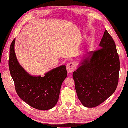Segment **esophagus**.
Masks as SVG:
<instances>
[{
    "label": "esophagus",
    "instance_id": "obj_1",
    "mask_svg": "<svg viewBox=\"0 0 128 128\" xmlns=\"http://www.w3.org/2000/svg\"><path fill=\"white\" fill-rule=\"evenodd\" d=\"M66 69L69 72H72L74 71L76 69V65L74 62H71L67 64Z\"/></svg>",
    "mask_w": 128,
    "mask_h": 128
}]
</instances>
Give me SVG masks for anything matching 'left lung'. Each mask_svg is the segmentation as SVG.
Masks as SVG:
<instances>
[{"mask_svg": "<svg viewBox=\"0 0 128 128\" xmlns=\"http://www.w3.org/2000/svg\"><path fill=\"white\" fill-rule=\"evenodd\" d=\"M100 46L99 50L90 53L72 75L78 100L88 108L104 102L118 84L120 60L115 42L107 30Z\"/></svg>", "mask_w": 128, "mask_h": 128, "instance_id": "8db88e82", "label": "left lung"}]
</instances>
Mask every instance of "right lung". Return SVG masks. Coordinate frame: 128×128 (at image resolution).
Masks as SVG:
<instances>
[{
  "mask_svg": "<svg viewBox=\"0 0 128 128\" xmlns=\"http://www.w3.org/2000/svg\"><path fill=\"white\" fill-rule=\"evenodd\" d=\"M15 39L10 46L9 66L18 96L36 109H52L58 101L62 83L67 76L66 66L52 70L43 77L32 76L19 64L15 53Z\"/></svg>",
  "mask_w": 128,
  "mask_h": 128,
  "instance_id": "1",
  "label": "right lung"
}]
</instances>
